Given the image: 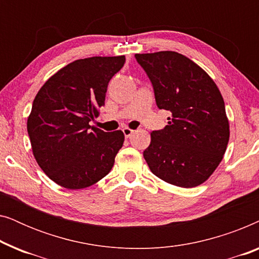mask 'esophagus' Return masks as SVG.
Returning a JSON list of instances; mask_svg holds the SVG:
<instances>
[{
  "mask_svg": "<svg viewBox=\"0 0 259 259\" xmlns=\"http://www.w3.org/2000/svg\"><path fill=\"white\" fill-rule=\"evenodd\" d=\"M133 132H134V131L128 128V127H125V128H122V133H123V136H125V138H130L133 134Z\"/></svg>",
  "mask_w": 259,
  "mask_h": 259,
  "instance_id": "esophagus-1",
  "label": "esophagus"
}]
</instances>
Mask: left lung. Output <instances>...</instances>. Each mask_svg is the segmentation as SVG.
<instances>
[{
    "mask_svg": "<svg viewBox=\"0 0 259 259\" xmlns=\"http://www.w3.org/2000/svg\"><path fill=\"white\" fill-rule=\"evenodd\" d=\"M136 59L151 80L158 108L172 113L168 125L151 133L144 151L148 167L172 185H200L222 161L230 138L217 84L177 52L136 54Z\"/></svg>",
    "mask_w": 259,
    "mask_h": 259,
    "instance_id": "1",
    "label": "left lung"
}]
</instances>
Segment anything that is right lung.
Returning a JSON list of instances; mask_svg holds the SVG:
<instances>
[{"mask_svg": "<svg viewBox=\"0 0 259 259\" xmlns=\"http://www.w3.org/2000/svg\"><path fill=\"white\" fill-rule=\"evenodd\" d=\"M125 61L123 55L75 60L37 92L27 130L38 166L58 185L84 189L114 165L123 133L104 132L90 122L99 115L109 80Z\"/></svg>", "mask_w": 259, "mask_h": 259, "instance_id": "obj_1", "label": "right lung"}]
</instances>
